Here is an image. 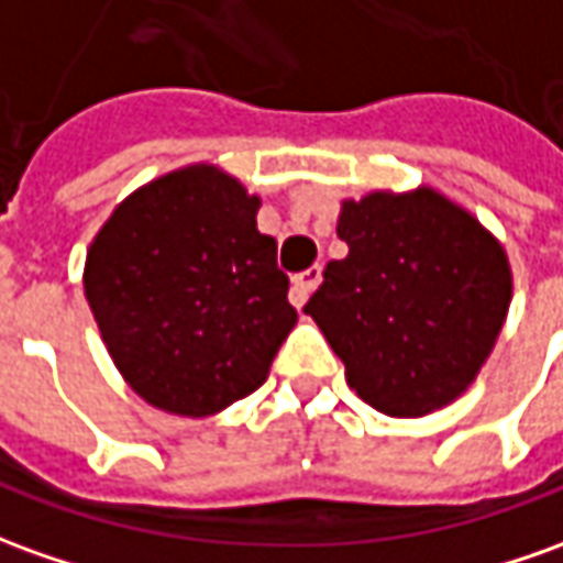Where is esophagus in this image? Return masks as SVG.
<instances>
[{
	"mask_svg": "<svg viewBox=\"0 0 563 563\" xmlns=\"http://www.w3.org/2000/svg\"><path fill=\"white\" fill-rule=\"evenodd\" d=\"M321 282V266H309L300 275H294V288H290V297H294V306H303L309 300V294L319 288Z\"/></svg>",
	"mask_w": 563,
	"mask_h": 563,
	"instance_id": "obj_1",
	"label": "esophagus"
}]
</instances>
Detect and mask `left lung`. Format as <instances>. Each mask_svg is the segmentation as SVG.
Segmentation results:
<instances>
[{"mask_svg": "<svg viewBox=\"0 0 563 563\" xmlns=\"http://www.w3.org/2000/svg\"><path fill=\"white\" fill-rule=\"evenodd\" d=\"M343 260L306 303L349 389L386 417L453 405L482 374L511 303L509 254L441 189H374L340 201Z\"/></svg>", "mask_w": 563, "mask_h": 563, "instance_id": "obj_1", "label": "left lung"}]
</instances>
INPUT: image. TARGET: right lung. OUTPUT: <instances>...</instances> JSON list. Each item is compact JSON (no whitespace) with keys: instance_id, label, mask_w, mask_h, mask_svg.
I'll list each match as a JSON object with an SVG mask.
<instances>
[{"instance_id":"add662e5","label":"right lung","mask_w":563,"mask_h":563,"mask_svg":"<svg viewBox=\"0 0 563 563\" xmlns=\"http://www.w3.org/2000/svg\"><path fill=\"white\" fill-rule=\"evenodd\" d=\"M260 196L211 162L137 186L97 230L85 300L131 393L201 420L269 377L297 324Z\"/></svg>"}]
</instances>
